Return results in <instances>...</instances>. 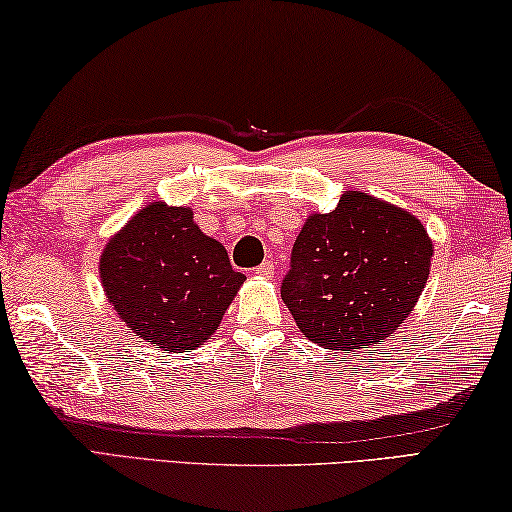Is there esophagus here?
Wrapping results in <instances>:
<instances>
[{"mask_svg": "<svg viewBox=\"0 0 512 512\" xmlns=\"http://www.w3.org/2000/svg\"><path fill=\"white\" fill-rule=\"evenodd\" d=\"M274 270H276L274 263H272V261H265V263L258 265L254 272H256V276H261V279H272V276H274Z\"/></svg>", "mask_w": 512, "mask_h": 512, "instance_id": "1", "label": "esophagus"}]
</instances>
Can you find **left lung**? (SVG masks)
<instances>
[{
  "label": "left lung",
  "instance_id": "obj_1",
  "mask_svg": "<svg viewBox=\"0 0 512 512\" xmlns=\"http://www.w3.org/2000/svg\"><path fill=\"white\" fill-rule=\"evenodd\" d=\"M432 254V240L414 215L346 191L335 211L312 213L303 224L281 297L315 344L369 348L409 317Z\"/></svg>",
  "mask_w": 512,
  "mask_h": 512
}]
</instances>
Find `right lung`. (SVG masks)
<instances>
[{
    "label": "right lung",
    "mask_w": 512,
    "mask_h": 512,
    "mask_svg": "<svg viewBox=\"0 0 512 512\" xmlns=\"http://www.w3.org/2000/svg\"><path fill=\"white\" fill-rule=\"evenodd\" d=\"M98 270L132 333L170 353L209 339L245 281L191 209L164 202L148 204L107 242Z\"/></svg>",
    "instance_id": "right-lung-1"
}]
</instances>
